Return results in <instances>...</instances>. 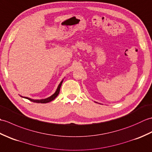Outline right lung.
I'll return each instance as SVG.
<instances>
[{"mask_svg": "<svg viewBox=\"0 0 152 152\" xmlns=\"http://www.w3.org/2000/svg\"><path fill=\"white\" fill-rule=\"evenodd\" d=\"M63 80H64V78L62 80V81H61V82H60L59 86H58L56 92H55L52 95H51L50 96H49V97H48V98H46V99H33L27 97V96H21V95H20V96H21V97L25 98V99H27L29 100V101H32V102H37V103H48V102H50L52 101L53 100H54L55 99H56V98L57 97V95H59V91H60L61 86V85H62V83H63Z\"/></svg>", "mask_w": 152, "mask_h": 152, "instance_id": "1", "label": "right lung"}]
</instances>
